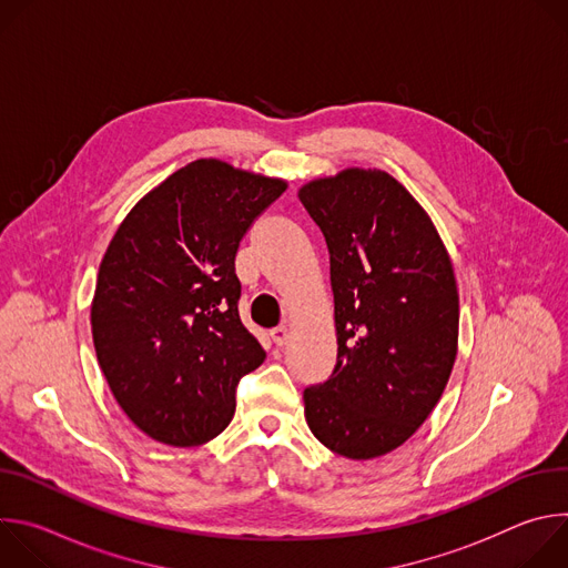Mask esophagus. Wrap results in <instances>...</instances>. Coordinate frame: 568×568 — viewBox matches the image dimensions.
<instances>
[{
    "mask_svg": "<svg viewBox=\"0 0 568 568\" xmlns=\"http://www.w3.org/2000/svg\"><path fill=\"white\" fill-rule=\"evenodd\" d=\"M287 339H290V328L285 326V323H283V326H278V328L272 331V342H274L276 346H285Z\"/></svg>",
    "mask_w": 568,
    "mask_h": 568,
    "instance_id": "1",
    "label": "esophagus"
}]
</instances>
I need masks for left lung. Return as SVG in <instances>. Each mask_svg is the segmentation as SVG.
Returning <instances> with one entry per match:
<instances>
[{"instance_id": "obj_1", "label": "left lung", "mask_w": 568, "mask_h": 568, "mask_svg": "<svg viewBox=\"0 0 568 568\" xmlns=\"http://www.w3.org/2000/svg\"><path fill=\"white\" fill-rule=\"evenodd\" d=\"M326 237L337 366L303 390L305 420L331 452L371 460L407 443L438 404L458 353L449 254L418 200L377 169L298 189Z\"/></svg>"}]
</instances>
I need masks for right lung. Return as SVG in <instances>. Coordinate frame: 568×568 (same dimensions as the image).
I'll list each match as a JSON object with an SVG mask.
<instances>
[{"label":"right lung","instance_id":"right-lung-1","mask_svg":"<svg viewBox=\"0 0 568 568\" xmlns=\"http://www.w3.org/2000/svg\"><path fill=\"white\" fill-rule=\"evenodd\" d=\"M285 180L197 159L145 193L110 240L92 298L99 366L125 416L173 447L209 443L265 362L237 316L235 252Z\"/></svg>","mask_w":568,"mask_h":568}]
</instances>
